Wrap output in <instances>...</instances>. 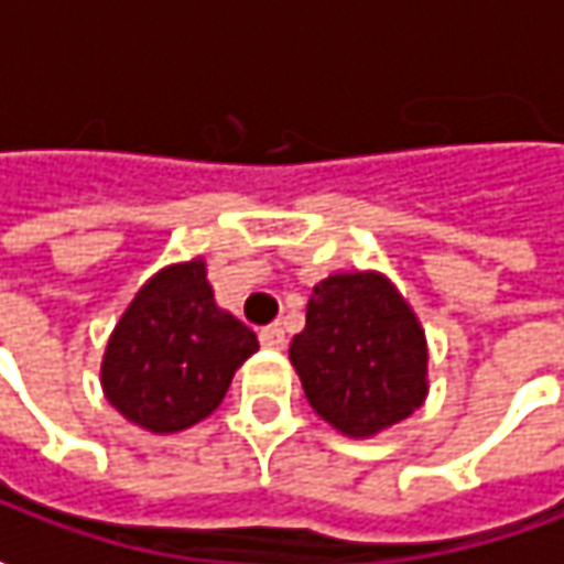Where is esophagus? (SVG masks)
Instances as JSON below:
<instances>
[{"label":"esophagus","mask_w":564,"mask_h":564,"mask_svg":"<svg viewBox=\"0 0 564 564\" xmlns=\"http://www.w3.org/2000/svg\"><path fill=\"white\" fill-rule=\"evenodd\" d=\"M258 340H261V347H268V350H283L286 334H283L281 325H268V328L258 330Z\"/></svg>","instance_id":"1"}]
</instances>
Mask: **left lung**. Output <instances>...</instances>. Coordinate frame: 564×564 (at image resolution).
Masks as SVG:
<instances>
[{
    "label": "left lung",
    "mask_w": 564,
    "mask_h": 564,
    "mask_svg": "<svg viewBox=\"0 0 564 564\" xmlns=\"http://www.w3.org/2000/svg\"><path fill=\"white\" fill-rule=\"evenodd\" d=\"M290 359L312 410L354 438L401 423L426 398V337L381 274L318 283Z\"/></svg>",
    "instance_id": "8db88e82"
}]
</instances>
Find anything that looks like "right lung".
I'll return each instance as SVG.
<instances>
[{"label": "right lung", "instance_id": "1", "mask_svg": "<svg viewBox=\"0 0 564 564\" xmlns=\"http://www.w3.org/2000/svg\"><path fill=\"white\" fill-rule=\"evenodd\" d=\"M256 350V334L214 303L205 261H188L138 290L112 330L100 379L126 420L180 432L217 410Z\"/></svg>", "mask_w": 564, "mask_h": 564}]
</instances>
